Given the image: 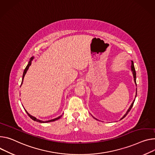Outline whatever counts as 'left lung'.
Segmentation results:
<instances>
[{
    "instance_id": "obj_1",
    "label": "left lung",
    "mask_w": 155,
    "mask_h": 155,
    "mask_svg": "<svg viewBox=\"0 0 155 155\" xmlns=\"http://www.w3.org/2000/svg\"><path fill=\"white\" fill-rule=\"evenodd\" d=\"M131 70H132V74H133V76H134V81H135V85H136V86H137V83H136V72H135V67H134V62L133 61H132V65H131ZM136 96H137V88H136V95H135V97H136ZM135 99H134V100L133 101V102H132V103L131 104V105H130V107L129 108V109L127 110V111L126 112V113L124 114V116L120 119V120H122V119H124L127 115V114L129 113V112L131 110V109H132V106H133V105H134V101H135ZM93 118H94V117H93ZM95 119H96V118H94ZM97 120V119H96Z\"/></svg>"
}]
</instances>
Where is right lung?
<instances>
[{
  "mask_svg": "<svg viewBox=\"0 0 155 155\" xmlns=\"http://www.w3.org/2000/svg\"><path fill=\"white\" fill-rule=\"evenodd\" d=\"M34 59V57H32V58H30V61H29V62H28V65H27V66L26 67V68H25V70H24V72H23V77H22V81H21V85H22V83H23V78H24V77H25V74H26V72H27V70H28V68H29V67L31 65V61H33V59ZM20 86V87H21ZM25 111H26V112L27 113V114L29 116V117L32 119V120H35V121H36V122H40V123H46V122H53V121H55V120H58V119H59L61 117H62V115L61 116H59L58 117H57V118H55V119H51V120H46V121H43V120H39V119H36L35 117H33V116H32L31 115H30L28 112L26 110H25Z\"/></svg>",
  "mask_w": 155,
  "mask_h": 155,
  "instance_id": "right-lung-1",
  "label": "right lung"
}]
</instances>
